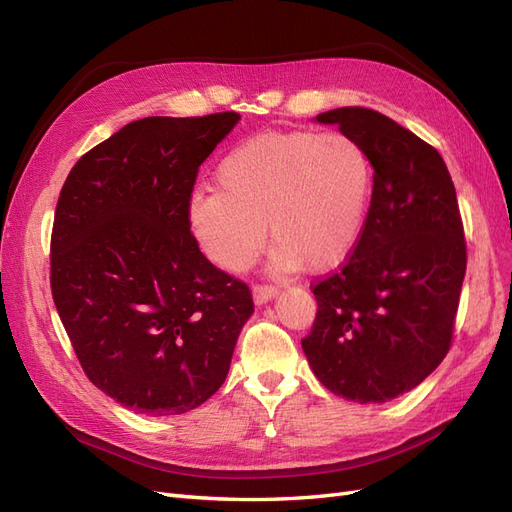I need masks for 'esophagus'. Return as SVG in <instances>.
I'll use <instances>...</instances> for the list:
<instances>
[{"mask_svg": "<svg viewBox=\"0 0 512 512\" xmlns=\"http://www.w3.org/2000/svg\"><path fill=\"white\" fill-rule=\"evenodd\" d=\"M252 294H254V301L258 303V305H262V303H269L273 297H277V294H280V288H275V286H254V290H252Z\"/></svg>", "mask_w": 512, "mask_h": 512, "instance_id": "obj_1", "label": "esophagus"}]
</instances>
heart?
Listing matches in <instances>:
<instances>
[{
	"label": "heart",
	"instance_id": "b5f03b06",
	"mask_svg": "<svg viewBox=\"0 0 512 512\" xmlns=\"http://www.w3.org/2000/svg\"><path fill=\"white\" fill-rule=\"evenodd\" d=\"M374 170L346 132H265L232 147L215 168L218 190H198L188 218L207 256L226 271L252 265L269 237L271 269H333L359 243Z\"/></svg>",
	"mask_w": 512,
	"mask_h": 512
}]
</instances>
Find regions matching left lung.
Instances as JSON below:
<instances>
[{"label": "left lung", "instance_id": "1", "mask_svg": "<svg viewBox=\"0 0 512 512\" xmlns=\"http://www.w3.org/2000/svg\"><path fill=\"white\" fill-rule=\"evenodd\" d=\"M359 141L374 168L363 235L342 271L314 286L316 322L301 346L314 376L356 404L412 391L451 348L466 241L440 153L361 106L316 117Z\"/></svg>", "mask_w": 512, "mask_h": 512}]
</instances>
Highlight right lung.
<instances>
[{
  "instance_id": "right-lung-1",
  "label": "right lung",
  "mask_w": 512,
  "mask_h": 512,
  "mask_svg": "<svg viewBox=\"0 0 512 512\" xmlns=\"http://www.w3.org/2000/svg\"><path fill=\"white\" fill-rule=\"evenodd\" d=\"M241 119L145 117L74 164L51 239V290L87 378L136 414L198 408L224 384L250 288L190 232L198 166Z\"/></svg>"
}]
</instances>
